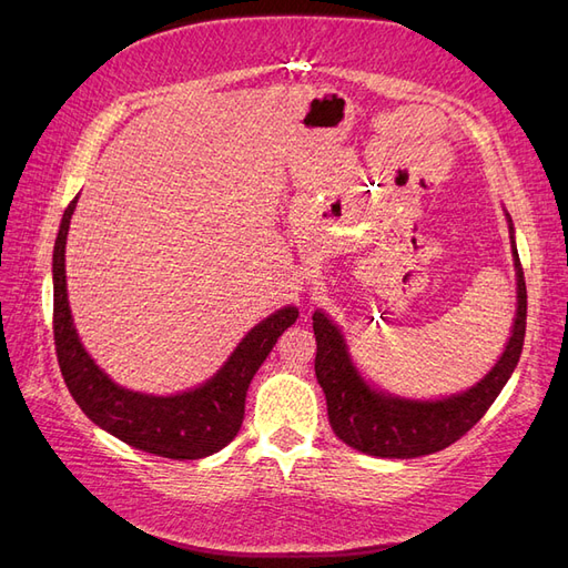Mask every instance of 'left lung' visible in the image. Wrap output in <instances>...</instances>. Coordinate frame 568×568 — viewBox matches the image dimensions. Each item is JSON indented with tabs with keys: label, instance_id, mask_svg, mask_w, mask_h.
<instances>
[{
	"label": "left lung",
	"instance_id": "8db88e82",
	"mask_svg": "<svg viewBox=\"0 0 568 568\" xmlns=\"http://www.w3.org/2000/svg\"><path fill=\"white\" fill-rule=\"evenodd\" d=\"M511 248L519 286V307L511 338L497 365L486 374V379H480L467 393L453 395V398L415 403L372 390L365 379H359L348 357L346 343H343L341 332L329 317L324 313L313 315L317 338L315 374L326 395L329 424L343 443L374 457L412 459L448 448L486 415L505 388L514 367H517L526 336V280L514 236Z\"/></svg>",
	"mask_w": 568,
	"mask_h": 568
}]
</instances>
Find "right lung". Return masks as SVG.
Segmentation results:
<instances>
[{"mask_svg": "<svg viewBox=\"0 0 568 568\" xmlns=\"http://www.w3.org/2000/svg\"><path fill=\"white\" fill-rule=\"evenodd\" d=\"M78 196L68 203L54 244V343L63 382L97 426L136 450L168 459H201L225 448L244 422L246 390L274 343L296 322V307H282L239 343L209 384L173 398H156L115 386L84 353L68 311L65 236Z\"/></svg>", "mask_w": 568, "mask_h": 568, "instance_id": "right-lung-1", "label": "right lung"}]
</instances>
